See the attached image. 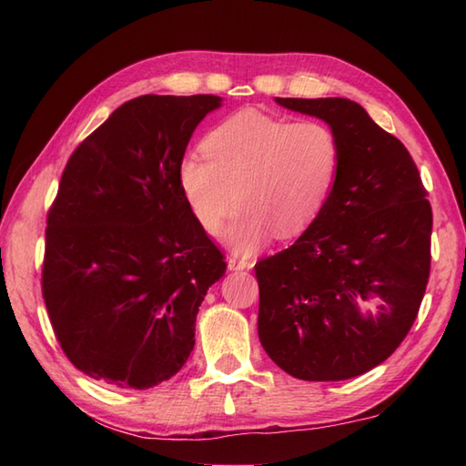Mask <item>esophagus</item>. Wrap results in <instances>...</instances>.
I'll use <instances>...</instances> for the list:
<instances>
[{
    "mask_svg": "<svg viewBox=\"0 0 466 466\" xmlns=\"http://www.w3.org/2000/svg\"><path fill=\"white\" fill-rule=\"evenodd\" d=\"M252 266V258H240V256H230V258H228V268L230 270H248Z\"/></svg>",
    "mask_w": 466,
    "mask_h": 466,
    "instance_id": "34e87169",
    "label": "esophagus"
}]
</instances>
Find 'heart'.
Here are the masks:
<instances>
[{
	"mask_svg": "<svg viewBox=\"0 0 466 466\" xmlns=\"http://www.w3.org/2000/svg\"><path fill=\"white\" fill-rule=\"evenodd\" d=\"M204 156H187L177 184L196 222L226 230L236 252H252L270 238H294L329 200L340 172V142L320 120L290 122L254 107L228 116L202 140Z\"/></svg>",
	"mask_w": 466,
	"mask_h": 466,
	"instance_id": "obj_1",
	"label": "heart"
}]
</instances>
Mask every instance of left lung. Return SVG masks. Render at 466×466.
I'll list each match as a JSON object with an SVG mask.
<instances>
[{"instance_id":"left-lung-1","label":"left lung","mask_w":466,"mask_h":466,"mask_svg":"<svg viewBox=\"0 0 466 466\" xmlns=\"http://www.w3.org/2000/svg\"><path fill=\"white\" fill-rule=\"evenodd\" d=\"M340 142V172L290 248L254 266L266 354L300 380H346L399 349L431 274L432 208L407 147L346 97H276ZM379 295V317L358 302Z\"/></svg>"}]
</instances>
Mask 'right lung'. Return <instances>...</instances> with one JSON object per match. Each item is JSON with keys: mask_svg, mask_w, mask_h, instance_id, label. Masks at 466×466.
I'll list each match as a JSON object with an SVG mask.
<instances>
[{"mask_svg": "<svg viewBox=\"0 0 466 466\" xmlns=\"http://www.w3.org/2000/svg\"><path fill=\"white\" fill-rule=\"evenodd\" d=\"M218 96H140L69 156L47 212L42 292L77 370L152 389L194 349L198 306L224 254L187 208L177 170Z\"/></svg>", "mask_w": 466, "mask_h": 466, "instance_id": "obj_1", "label": "right lung"}]
</instances>
